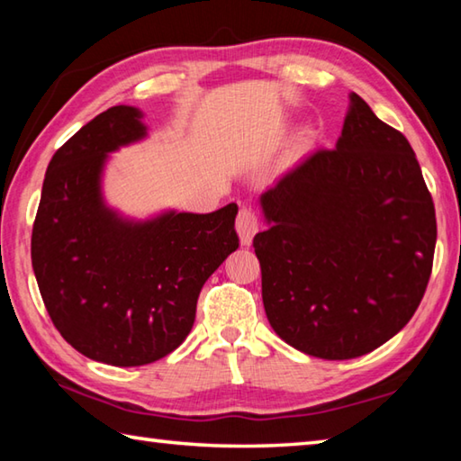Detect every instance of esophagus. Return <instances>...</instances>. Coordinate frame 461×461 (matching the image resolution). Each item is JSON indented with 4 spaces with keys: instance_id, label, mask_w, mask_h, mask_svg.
I'll return each mask as SVG.
<instances>
[{
    "instance_id": "34e87169",
    "label": "esophagus",
    "mask_w": 461,
    "mask_h": 461,
    "mask_svg": "<svg viewBox=\"0 0 461 461\" xmlns=\"http://www.w3.org/2000/svg\"><path fill=\"white\" fill-rule=\"evenodd\" d=\"M258 215H256L252 209L249 207H241L240 213H238V220H236V230L240 233V241L244 246L252 244V238L256 236V231H258Z\"/></svg>"
}]
</instances>
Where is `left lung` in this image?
I'll use <instances>...</instances> for the list:
<instances>
[{
	"instance_id": "obj_1",
	"label": "left lung",
	"mask_w": 461,
	"mask_h": 461,
	"mask_svg": "<svg viewBox=\"0 0 461 461\" xmlns=\"http://www.w3.org/2000/svg\"><path fill=\"white\" fill-rule=\"evenodd\" d=\"M262 301L280 339L323 360L372 352L415 315L431 276V193L399 130L352 93L333 150L260 194Z\"/></svg>"
}]
</instances>
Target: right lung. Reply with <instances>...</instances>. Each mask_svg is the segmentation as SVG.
<instances>
[{"label":"right lung","mask_w":461,"mask_h":461,"mask_svg":"<svg viewBox=\"0 0 461 461\" xmlns=\"http://www.w3.org/2000/svg\"><path fill=\"white\" fill-rule=\"evenodd\" d=\"M142 112L115 105L54 152L32 228V268L52 323L95 362L144 366L181 346L205 280L240 246L238 205L146 221L105 205L101 175L146 136Z\"/></svg>","instance_id":"right-lung-1"}]
</instances>
